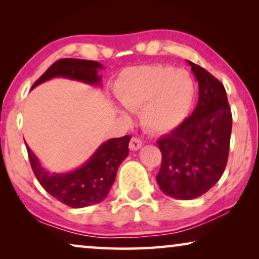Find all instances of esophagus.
Instances as JSON below:
<instances>
[{
	"mask_svg": "<svg viewBox=\"0 0 259 259\" xmlns=\"http://www.w3.org/2000/svg\"><path fill=\"white\" fill-rule=\"evenodd\" d=\"M141 147H143V141H141L139 138L133 137L132 139H131V141H130V150L138 151Z\"/></svg>",
	"mask_w": 259,
	"mask_h": 259,
	"instance_id": "1",
	"label": "esophagus"
}]
</instances>
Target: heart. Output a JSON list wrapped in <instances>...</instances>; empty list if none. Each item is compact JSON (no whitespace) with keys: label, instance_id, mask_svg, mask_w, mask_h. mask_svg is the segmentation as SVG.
<instances>
[{"label":"heart","instance_id":"b5f03b06","mask_svg":"<svg viewBox=\"0 0 259 259\" xmlns=\"http://www.w3.org/2000/svg\"><path fill=\"white\" fill-rule=\"evenodd\" d=\"M115 94L128 109L143 108L146 128L166 133L185 119L194 97V82L185 69L165 65L137 67L122 74Z\"/></svg>","mask_w":259,"mask_h":259}]
</instances>
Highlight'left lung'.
Returning a JSON list of instances; mask_svg holds the SVG:
<instances>
[{"label": "left lung", "mask_w": 259, "mask_h": 259, "mask_svg": "<svg viewBox=\"0 0 259 259\" xmlns=\"http://www.w3.org/2000/svg\"><path fill=\"white\" fill-rule=\"evenodd\" d=\"M199 86L192 114L158 140L162 160L157 183L165 194L182 200L203 196L221 179L228 162L232 114L218 79L187 61Z\"/></svg>", "instance_id": "1"}]
</instances>
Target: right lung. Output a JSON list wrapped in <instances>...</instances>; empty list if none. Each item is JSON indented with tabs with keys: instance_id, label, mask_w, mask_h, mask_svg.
<instances>
[{
	"instance_id": "right-lung-1",
	"label": "right lung",
	"mask_w": 259,
	"mask_h": 259,
	"mask_svg": "<svg viewBox=\"0 0 259 259\" xmlns=\"http://www.w3.org/2000/svg\"><path fill=\"white\" fill-rule=\"evenodd\" d=\"M101 63L90 60L61 59L49 67L36 80L31 90L53 77H67L90 84H100L99 70ZM130 136L113 138L101 145L90 160L81 167L67 173H49L44 168L26 145L33 172L41 186L62 204L79 208L100 203L114 183L116 171L123 159L128 155Z\"/></svg>"
}]
</instances>
